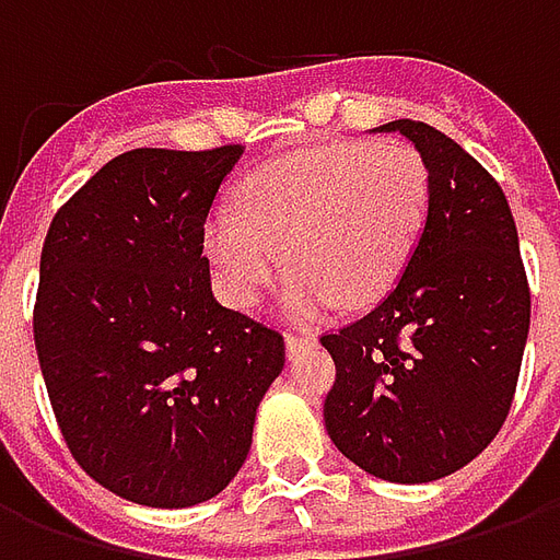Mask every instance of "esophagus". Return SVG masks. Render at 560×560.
Instances as JSON below:
<instances>
[{"instance_id":"obj_1","label":"esophagus","mask_w":560,"mask_h":560,"mask_svg":"<svg viewBox=\"0 0 560 560\" xmlns=\"http://www.w3.org/2000/svg\"><path fill=\"white\" fill-rule=\"evenodd\" d=\"M317 339L312 332H288V339H284V351L288 357H296V353L308 351V348H315Z\"/></svg>"}]
</instances>
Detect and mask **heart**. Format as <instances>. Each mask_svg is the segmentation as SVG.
Here are the masks:
<instances>
[{"label": "heart", "mask_w": 560, "mask_h": 560, "mask_svg": "<svg viewBox=\"0 0 560 560\" xmlns=\"http://www.w3.org/2000/svg\"><path fill=\"white\" fill-rule=\"evenodd\" d=\"M429 197V167L413 147L339 140L248 173L240 212L215 209L203 245L240 308L260 303L288 260L281 305L312 320L339 300L369 305L393 291L425 231Z\"/></svg>", "instance_id": "b5f03b06"}]
</instances>
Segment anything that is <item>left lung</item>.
I'll return each instance as SVG.
<instances>
[{"mask_svg":"<svg viewBox=\"0 0 560 560\" xmlns=\"http://www.w3.org/2000/svg\"><path fill=\"white\" fill-rule=\"evenodd\" d=\"M429 167V219L381 303L320 339L336 363L324 422L341 456L389 482L465 468L501 432L530 327L518 233L501 185L438 128L396 119Z\"/></svg>","mask_w":560,"mask_h":560,"instance_id":"8db88e82","label":"left lung"}]
</instances>
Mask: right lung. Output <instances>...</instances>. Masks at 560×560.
Instances as JSON below:
<instances>
[{
    "mask_svg": "<svg viewBox=\"0 0 560 560\" xmlns=\"http://www.w3.org/2000/svg\"><path fill=\"white\" fill-rule=\"evenodd\" d=\"M243 147L131 149L54 215L35 351L71 456L143 506L203 504L252 450L276 329L212 296L203 224Z\"/></svg>",
    "mask_w": 560,
    "mask_h": 560,
    "instance_id": "1",
    "label": "right lung"
}]
</instances>
